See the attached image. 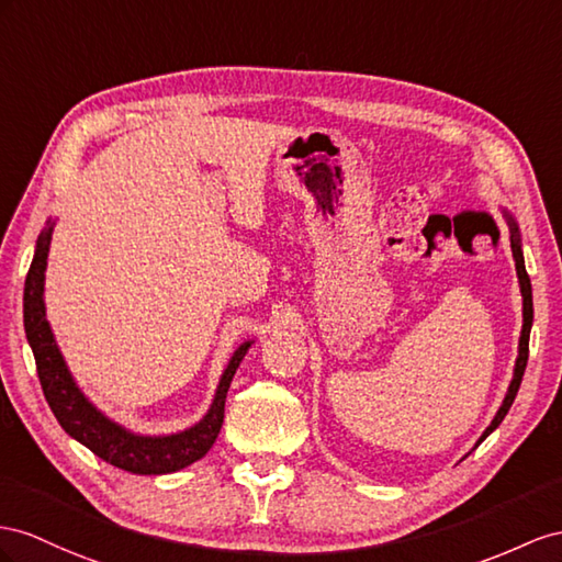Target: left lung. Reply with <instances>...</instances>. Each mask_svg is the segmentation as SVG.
<instances>
[{
  "instance_id": "8db88e82",
  "label": "left lung",
  "mask_w": 562,
  "mask_h": 562,
  "mask_svg": "<svg viewBox=\"0 0 562 562\" xmlns=\"http://www.w3.org/2000/svg\"><path fill=\"white\" fill-rule=\"evenodd\" d=\"M508 215V213H506ZM508 225H510V249H513V258H515V268H517V278H520V292H522V335H520V353H517V361H515V375H513V382L508 386V394L506 398H503V406L498 408L496 418L492 420V425H488L484 429V435L480 437L477 446L492 435V431L501 425V420L506 418V413L510 411L513 401L517 396V390H520V382H522V375H525V368H527V358H529V329H531V318H535V308H531V282H529V276L525 270V258H522V244H520V233H517V225L515 221L508 215Z\"/></svg>"
}]
</instances>
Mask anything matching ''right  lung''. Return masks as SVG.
I'll return each instance as SVG.
<instances>
[{"mask_svg": "<svg viewBox=\"0 0 562 562\" xmlns=\"http://www.w3.org/2000/svg\"><path fill=\"white\" fill-rule=\"evenodd\" d=\"M52 241V227L40 235L31 270L25 278V292H23V323H25V337L31 344L37 378L45 392L47 404L56 420L68 431L70 437L99 456L106 463L116 465L121 470L135 472V474H166L176 472L194 460L204 458L213 446L215 437L223 427L225 418V396L229 390V382L235 378V370L239 368L244 353L251 347V341H244L235 351L233 361L225 368L218 392L211 404L206 418L196 423L194 427L180 431V435L170 437H139L133 431L123 429L121 425L111 423L106 415L99 413L82 392L76 386L74 378L64 363L61 351L56 349L54 335L49 323L45 318V268H47V254Z\"/></svg>", "mask_w": 562, "mask_h": 562, "instance_id": "right-lung-1", "label": "right lung"}]
</instances>
